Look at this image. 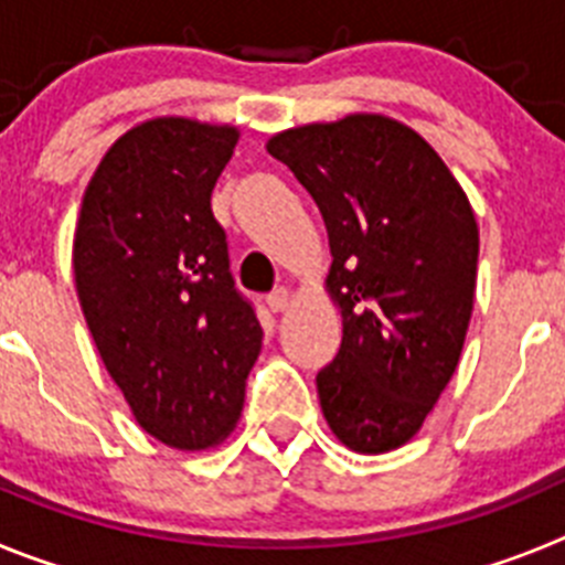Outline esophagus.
<instances>
[{
	"instance_id": "esophagus-1",
	"label": "esophagus",
	"mask_w": 565,
	"mask_h": 565,
	"mask_svg": "<svg viewBox=\"0 0 565 565\" xmlns=\"http://www.w3.org/2000/svg\"><path fill=\"white\" fill-rule=\"evenodd\" d=\"M266 302L274 313H282L288 306H291V291H288V288H277L274 294H268Z\"/></svg>"
}]
</instances>
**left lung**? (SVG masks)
<instances>
[{
    "instance_id": "1",
    "label": "left lung",
    "mask_w": 565,
    "mask_h": 565,
    "mask_svg": "<svg viewBox=\"0 0 565 565\" xmlns=\"http://www.w3.org/2000/svg\"><path fill=\"white\" fill-rule=\"evenodd\" d=\"M266 149L328 228L326 291L342 313V344L317 376L322 416L348 450H396L422 430L461 359L476 212L436 149L387 115L282 129Z\"/></svg>"
}]
</instances>
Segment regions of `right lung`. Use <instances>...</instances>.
<instances>
[{"label": "right lung", "instance_id": "obj_1", "mask_svg": "<svg viewBox=\"0 0 565 565\" xmlns=\"http://www.w3.org/2000/svg\"><path fill=\"white\" fill-rule=\"evenodd\" d=\"M239 129L149 118L107 149L84 189L73 274L102 362L135 422L174 450L234 430L263 328L228 271L212 189Z\"/></svg>", "mask_w": 565, "mask_h": 565}]
</instances>
